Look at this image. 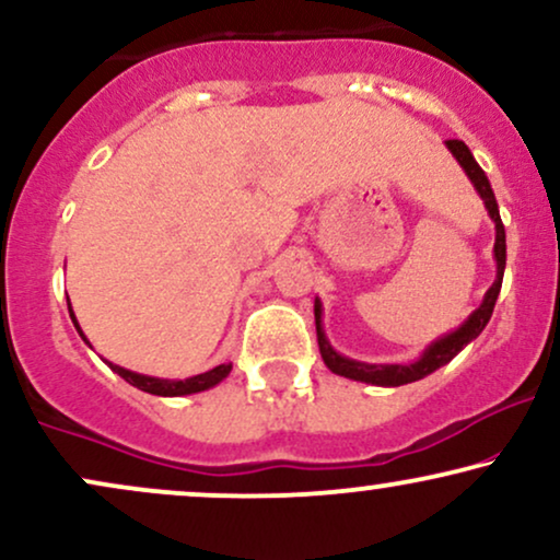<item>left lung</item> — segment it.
Listing matches in <instances>:
<instances>
[{
	"instance_id": "8db88e82",
	"label": "left lung",
	"mask_w": 560,
	"mask_h": 560,
	"mask_svg": "<svg viewBox=\"0 0 560 560\" xmlns=\"http://www.w3.org/2000/svg\"><path fill=\"white\" fill-rule=\"evenodd\" d=\"M448 153L457 158V163L462 165L467 178H470L475 191H478L482 205H486L488 215H491L493 225H495V244H493V259H495V280L493 285L488 288L486 295H482L480 306L467 316L465 322L459 324L457 329L452 332L441 335L439 340H433L428 348L420 353L412 363H363L355 361V358H348L342 353H337L332 348V342L327 340V332H324V308L322 301L314 299V319H316V340H319V350L327 369L337 376L353 378V382H363V384H374V386H402V384H412L418 378H425L428 374L441 369L452 361L454 355L459 353L462 348H467L475 337H478L486 324L491 322L495 299L501 293V282H503V269H506V231H503L501 215H499V202H495V195L491 189V182H488L486 171L480 168L478 161H475L470 148H467L462 140H446Z\"/></svg>"
}]
</instances>
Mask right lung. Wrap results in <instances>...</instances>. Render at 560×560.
Wrapping results in <instances>:
<instances>
[{"mask_svg": "<svg viewBox=\"0 0 560 560\" xmlns=\"http://www.w3.org/2000/svg\"><path fill=\"white\" fill-rule=\"evenodd\" d=\"M67 306H69V316H72V322H74V329H78L82 340L88 342V337L80 329L78 316H74L72 303H69V299H67ZM106 363H108V369L114 371V374H119L124 378V382H129L132 386H137V389L148 392V395H158V397H184V395H197V392L212 389V386L223 382V378L231 374V369H233V363H220V365H215V369L205 371V374L189 376V378H161V376L137 374V371H129V369H124V365H116L112 361H106Z\"/></svg>", "mask_w": 560, "mask_h": 560, "instance_id": "add662e5", "label": "right lung"}]
</instances>
